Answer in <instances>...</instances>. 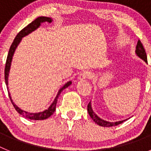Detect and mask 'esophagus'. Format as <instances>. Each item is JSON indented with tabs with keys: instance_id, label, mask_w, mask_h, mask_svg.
Here are the masks:
<instances>
[{
	"instance_id": "esophagus-1",
	"label": "esophagus",
	"mask_w": 151,
	"mask_h": 151,
	"mask_svg": "<svg viewBox=\"0 0 151 151\" xmlns=\"http://www.w3.org/2000/svg\"><path fill=\"white\" fill-rule=\"evenodd\" d=\"M91 77V73L90 72L87 71V70H85L82 73H80V75L78 76V78L80 80L86 79V78H89Z\"/></svg>"
}]
</instances>
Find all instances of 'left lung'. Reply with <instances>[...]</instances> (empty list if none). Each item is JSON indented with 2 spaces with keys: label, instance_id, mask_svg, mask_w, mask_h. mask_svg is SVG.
Wrapping results in <instances>:
<instances>
[{
  "label": "left lung",
  "instance_id": "obj_1",
  "mask_svg": "<svg viewBox=\"0 0 151 151\" xmlns=\"http://www.w3.org/2000/svg\"><path fill=\"white\" fill-rule=\"evenodd\" d=\"M135 53L136 54H137V55L141 58V59L145 60V62L147 63L146 52H145V47H143V45H142V43H141L140 40H138L137 46H136ZM88 114L91 116V118L94 122H95V123H97V125H101V126H104V127H111V126H115V125H119V124L122 123L124 121H125V120H122V121H119V122H107V121L104 120V119H101L100 117L97 116L95 113H94V111H93V110H92V108H91V102H89V104H88Z\"/></svg>",
  "mask_w": 151,
  "mask_h": 151
}]
</instances>
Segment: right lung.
I'll use <instances>...</instances> for the list:
<instances>
[{"instance_id": "obj_1", "label": "right lung", "mask_w": 151, "mask_h": 151, "mask_svg": "<svg viewBox=\"0 0 151 151\" xmlns=\"http://www.w3.org/2000/svg\"><path fill=\"white\" fill-rule=\"evenodd\" d=\"M52 22V19L49 18V17H38V18L35 19L34 21H32L31 23H29L27 26H26L24 29H22V30H21L18 34H17V35L16 36L15 39L13 40V43H12L11 46H10V50H9V53H8L7 58H6V65H5L4 78H5V83H6V85H8V76H9V72H10V65H11L13 54H14L16 48H17L18 45L21 41L22 38H23V37H25L26 35H27L30 34L32 32L35 31L36 29H38V28L41 26V24L42 23V22H49V23H50V22ZM71 84H72L71 81H69V82H68L67 83L65 84V85H64L60 89L57 97H56L55 99H54V102L52 103V104L49 106L48 109H47V110H45V111L43 112H40V113H28V112L21 110L20 108H19L18 106H17V105L13 102V101H12L11 99V97L10 96V93H9V97H10V101H11L14 108H15L16 110H17L19 114L23 115L24 116L26 117L27 119H32V120H43V119H47L48 117H50V116L54 113V111H55L56 110V106H57L58 97H59V95L60 94L61 92L63 91V90H64L65 88L69 87V85H71Z\"/></svg>"}]
</instances>
